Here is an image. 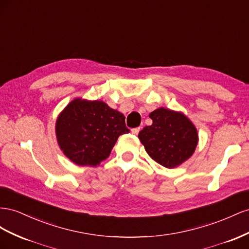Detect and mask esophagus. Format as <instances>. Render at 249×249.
<instances>
[{
	"mask_svg": "<svg viewBox=\"0 0 249 249\" xmlns=\"http://www.w3.org/2000/svg\"><path fill=\"white\" fill-rule=\"evenodd\" d=\"M140 130H141L140 127H137V128H132V129H131V133H132V134H134V136H138L139 132H140Z\"/></svg>",
	"mask_w": 249,
	"mask_h": 249,
	"instance_id": "1",
	"label": "esophagus"
}]
</instances>
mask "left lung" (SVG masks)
Listing matches in <instances>:
<instances>
[{
  "label": "left lung",
  "instance_id": "obj_1",
  "mask_svg": "<svg viewBox=\"0 0 249 249\" xmlns=\"http://www.w3.org/2000/svg\"><path fill=\"white\" fill-rule=\"evenodd\" d=\"M149 118L152 125L139 133L150 158L166 168H176L193 155L198 144L195 125L181 111L160 107Z\"/></svg>",
  "mask_w": 249,
  "mask_h": 249
}]
</instances>
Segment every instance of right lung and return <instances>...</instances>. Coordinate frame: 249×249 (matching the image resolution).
I'll return each mask as SVG.
<instances>
[{
  "mask_svg": "<svg viewBox=\"0 0 249 249\" xmlns=\"http://www.w3.org/2000/svg\"><path fill=\"white\" fill-rule=\"evenodd\" d=\"M125 117L103 101L76 98L56 120L59 148L78 166L96 167L109 156L120 136L128 133Z\"/></svg>",
  "mask_w": 249,
  "mask_h": 249,
  "instance_id": "add662e5",
  "label": "right lung"
}]
</instances>
